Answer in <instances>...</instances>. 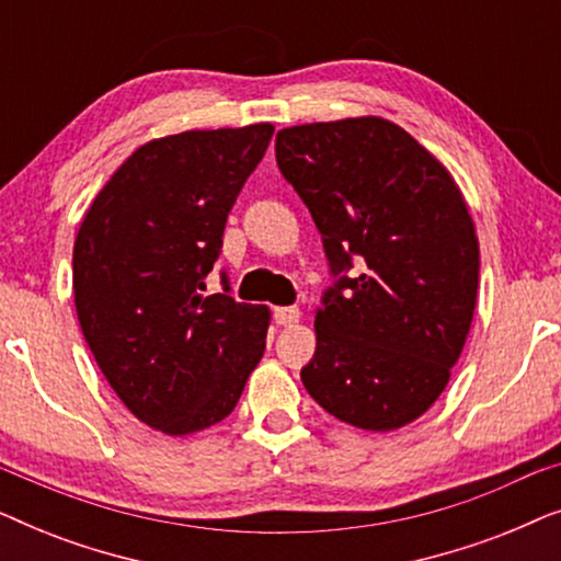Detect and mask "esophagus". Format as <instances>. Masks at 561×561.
I'll use <instances>...</instances> for the list:
<instances>
[{
  "instance_id": "1",
  "label": "esophagus",
  "mask_w": 561,
  "mask_h": 561,
  "mask_svg": "<svg viewBox=\"0 0 561 561\" xmlns=\"http://www.w3.org/2000/svg\"><path fill=\"white\" fill-rule=\"evenodd\" d=\"M273 319L278 321L280 327H294L298 324V319H301V311L294 309V306H278V309L273 311Z\"/></svg>"
}]
</instances>
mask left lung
I'll return each instance as SVG.
<instances>
[{
	"label": "left lung",
	"instance_id": "obj_1",
	"mask_svg": "<svg viewBox=\"0 0 561 561\" xmlns=\"http://www.w3.org/2000/svg\"><path fill=\"white\" fill-rule=\"evenodd\" d=\"M275 160L332 273L364 263L317 309L304 386L344 424L396 432L442 396L472 327L480 244L462 191L434 152L373 114L280 129Z\"/></svg>",
	"mask_w": 561,
	"mask_h": 561
}]
</instances>
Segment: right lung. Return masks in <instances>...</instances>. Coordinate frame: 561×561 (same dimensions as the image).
<instances>
[{
  "label": "right lung",
  "mask_w": 561,
  "mask_h": 561,
  "mask_svg": "<svg viewBox=\"0 0 561 561\" xmlns=\"http://www.w3.org/2000/svg\"><path fill=\"white\" fill-rule=\"evenodd\" d=\"M273 129L271 122L188 129L140 145L76 234L83 340L119 401L168 436L227 419L265 352L267 306L202 290L227 214Z\"/></svg>",
  "instance_id": "right-lung-1"
}]
</instances>
